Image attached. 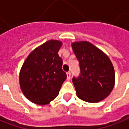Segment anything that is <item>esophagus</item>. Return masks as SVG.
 Instances as JSON below:
<instances>
[{
	"label": "esophagus",
	"instance_id": "34e87169",
	"mask_svg": "<svg viewBox=\"0 0 129 129\" xmlns=\"http://www.w3.org/2000/svg\"><path fill=\"white\" fill-rule=\"evenodd\" d=\"M66 74H67V80H69L71 79V72H68Z\"/></svg>",
	"mask_w": 129,
	"mask_h": 129
}]
</instances>
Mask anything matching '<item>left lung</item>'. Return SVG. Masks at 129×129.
<instances>
[{
	"label": "left lung",
	"mask_w": 129,
	"mask_h": 129,
	"mask_svg": "<svg viewBox=\"0 0 129 129\" xmlns=\"http://www.w3.org/2000/svg\"><path fill=\"white\" fill-rule=\"evenodd\" d=\"M79 61L80 74L73 77L78 97L83 101L95 103L111 93L115 83L114 69L109 57L87 42L72 44Z\"/></svg>",
	"instance_id": "obj_1"
}]
</instances>
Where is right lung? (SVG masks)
Wrapping results in <instances>:
<instances>
[{
	"instance_id": "obj_1",
	"label": "right lung",
	"mask_w": 129,
	"mask_h": 129,
	"mask_svg": "<svg viewBox=\"0 0 129 129\" xmlns=\"http://www.w3.org/2000/svg\"><path fill=\"white\" fill-rule=\"evenodd\" d=\"M62 43L50 40L32 51L20 73V85L24 96L35 104H49L56 98L67 76L58 54Z\"/></svg>"
}]
</instances>
